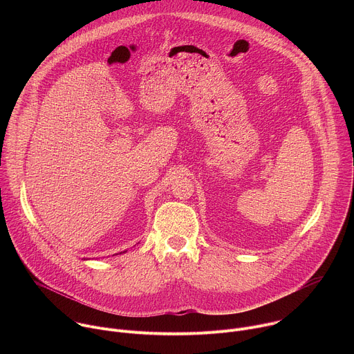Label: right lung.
I'll list each match as a JSON object with an SVG mask.
<instances>
[{"mask_svg": "<svg viewBox=\"0 0 354 354\" xmlns=\"http://www.w3.org/2000/svg\"><path fill=\"white\" fill-rule=\"evenodd\" d=\"M124 252H126V250H124ZM120 254H122V252H120Z\"/></svg>", "mask_w": 354, "mask_h": 354, "instance_id": "right-lung-1", "label": "right lung"}]
</instances>
